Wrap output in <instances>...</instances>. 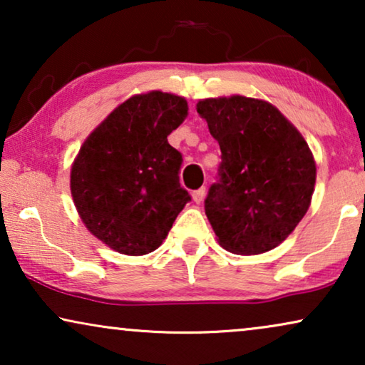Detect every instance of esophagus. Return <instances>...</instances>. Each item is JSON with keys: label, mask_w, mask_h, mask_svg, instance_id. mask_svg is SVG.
<instances>
[{"label": "esophagus", "mask_w": 365, "mask_h": 365, "mask_svg": "<svg viewBox=\"0 0 365 365\" xmlns=\"http://www.w3.org/2000/svg\"><path fill=\"white\" fill-rule=\"evenodd\" d=\"M204 196H206V187L197 189V191L192 192V199L196 204H201L204 201Z\"/></svg>", "instance_id": "obj_1"}]
</instances>
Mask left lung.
Masks as SVG:
<instances>
[{
    "label": "left lung",
    "instance_id": "1",
    "mask_svg": "<svg viewBox=\"0 0 365 365\" xmlns=\"http://www.w3.org/2000/svg\"><path fill=\"white\" fill-rule=\"evenodd\" d=\"M196 109L221 148L204 201L219 244L241 256L277 247L311 206L316 161L306 139L262 99L207 98Z\"/></svg>",
    "mask_w": 365,
    "mask_h": 365
}]
</instances>
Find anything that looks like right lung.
Instances as JSON below:
<instances>
[{"label":"right lung","mask_w":365,"mask_h":365,"mask_svg":"<svg viewBox=\"0 0 365 365\" xmlns=\"http://www.w3.org/2000/svg\"><path fill=\"white\" fill-rule=\"evenodd\" d=\"M187 101L149 91L126 99L86 138L71 166V196L88 231L126 256L161 246L191 196L179 184L182 156L168 136Z\"/></svg>","instance_id":"right-lung-1"}]
</instances>
